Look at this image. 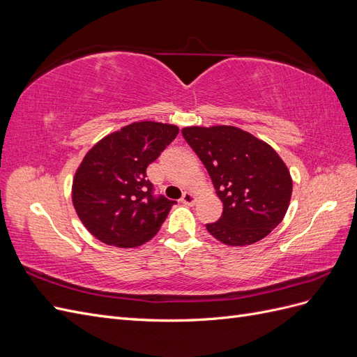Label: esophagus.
I'll use <instances>...</instances> for the list:
<instances>
[{"mask_svg": "<svg viewBox=\"0 0 357 357\" xmlns=\"http://www.w3.org/2000/svg\"><path fill=\"white\" fill-rule=\"evenodd\" d=\"M197 201H198V197L193 192H185V193H183V198H181L183 204L193 205Z\"/></svg>", "mask_w": 357, "mask_h": 357, "instance_id": "1", "label": "esophagus"}]
</instances>
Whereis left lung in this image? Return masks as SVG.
Listing matches in <instances>:
<instances>
[{"label": "left lung", "mask_w": 357, "mask_h": 357, "mask_svg": "<svg viewBox=\"0 0 357 357\" xmlns=\"http://www.w3.org/2000/svg\"><path fill=\"white\" fill-rule=\"evenodd\" d=\"M223 202L219 222L207 231L226 245L261 241L284 219L290 204V172L264 139L229 125L181 129Z\"/></svg>", "instance_id": "left-lung-1"}]
</instances>
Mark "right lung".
Here are the masks:
<instances>
[{
    "label": "right lung",
    "mask_w": 357,
    "mask_h": 357,
    "mask_svg": "<svg viewBox=\"0 0 357 357\" xmlns=\"http://www.w3.org/2000/svg\"><path fill=\"white\" fill-rule=\"evenodd\" d=\"M178 134V126L134 122L105 135L75 171L71 198L96 240L119 248L143 245L158 234L176 202L152 195L147 167Z\"/></svg>",
    "instance_id": "right-lung-1"
}]
</instances>
